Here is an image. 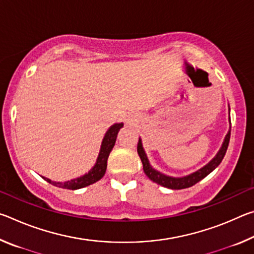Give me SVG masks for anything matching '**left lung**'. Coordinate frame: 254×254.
I'll return each instance as SVG.
<instances>
[{
	"mask_svg": "<svg viewBox=\"0 0 254 254\" xmlns=\"http://www.w3.org/2000/svg\"><path fill=\"white\" fill-rule=\"evenodd\" d=\"M230 122H231V118H230ZM230 136H231V130L229 131V133H227V135L224 140V143H223L221 150L216 154V157H215L213 160L208 163V165H206L198 171H196V173L186 176V177H183V178L169 177V176H166L161 173H159L157 170H154L152 167L150 166L149 160L147 156H145V152L142 148V143H141L140 139H139V142H137V153H139L141 161H142L144 174L147 175V177L149 179H151L152 182L157 183L158 185H161L163 187H167L170 189H184V188L194 186L195 184L200 182L201 179L205 178L206 176L212 173V171L216 168L218 165H220L223 160V158L225 156L227 147H229Z\"/></svg>",
	"mask_w": 254,
	"mask_h": 254,
	"instance_id": "obj_1",
	"label": "left lung"
}]
</instances>
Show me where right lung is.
Wrapping results in <instances>:
<instances>
[{"label": "right lung", "mask_w": 254, "mask_h": 254, "mask_svg": "<svg viewBox=\"0 0 254 254\" xmlns=\"http://www.w3.org/2000/svg\"><path fill=\"white\" fill-rule=\"evenodd\" d=\"M122 127H123V124L119 123V124H114V126H112L109 128V131L106 132L104 139H103L101 151H100V154H98L96 165L93 167L88 174L84 175L83 177L72 179V180H70V182H65V183H56V182H51V180L48 178H45V177L44 178L49 184L54 185V186L72 189V190H74V189H79V188L86 187V186H88V185H92L94 183L98 182V180H100L103 176L105 175L106 167H107V158H109L110 152L112 151V149H113V147H114L115 141H117L118 133L120 131V128H121Z\"/></svg>", "instance_id": "right-lung-1"}]
</instances>
